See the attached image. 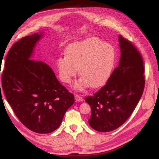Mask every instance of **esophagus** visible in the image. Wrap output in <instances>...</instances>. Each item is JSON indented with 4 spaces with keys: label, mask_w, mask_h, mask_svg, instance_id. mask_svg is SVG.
Wrapping results in <instances>:
<instances>
[{
    "label": "esophagus",
    "mask_w": 159,
    "mask_h": 159,
    "mask_svg": "<svg viewBox=\"0 0 159 159\" xmlns=\"http://www.w3.org/2000/svg\"><path fill=\"white\" fill-rule=\"evenodd\" d=\"M75 98L76 101H77V102H80V101H83V98L80 95H76Z\"/></svg>",
    "instance_id": "obj_1"
}]
</instances>
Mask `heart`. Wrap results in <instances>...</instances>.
Returning <instances> with one entry per match:
<instances>
[{
  "mask_svg": "<svg viewBox=\"0 0 159 159\" xmlns=\"http://www.w3.org/2000/svg\"><path fill=\"white\" fill-rule=\"evenodd\" d=\"M116 52L111 44L97 37L72 43L66 48L65 56L56 60L60 79L70 83L78 74L81 78L73 85L76 91L102 86L110 77L116 62Z\"/></svg>",
  "mask_w": 159,
  "mask_h": 159,
  "instance_id": "1",
  "label": "heart"
}]
</instances>
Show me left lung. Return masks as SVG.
<instances>
[{"instance_id": "8db88e82", "label": "left lung", "mask_w": 159, "mask_h": 159, "mask_svg": "<svg viewBox=\"0 0 159 159\" xmlns=\"http://www.w3.org/2000/svg\"><path fill=\"white\" fill-rule=\"evenodd\" d=\"M121 57L119 66L106 84L85 101L91 109V127L101 132L118 128L135 109L144 89V64L134 45L119 35Z\"/></svg>"}]
</instances>
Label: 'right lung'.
Instances as JSON below:
<instances>
[{"label":"right lung","instance_id":"1","mask_svg":"<svg viewBox=\"0 0 159 159\" xmlns=\"http://www.w3.org/2000/svg\"><path fill=\"white\" fill-rule=\"evenodd\" d=\"M43 36V33L27 35L11 48L2 87L21 123L34 132L48 134L60 125L65 113L75 103V97L60 83L47 64L31 60Z\"/></svg>","mask_w":159,"mask_h":159}]
</instances>
